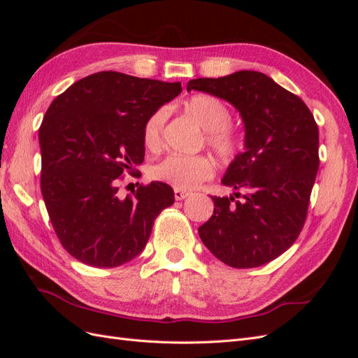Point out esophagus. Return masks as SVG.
Here are the masks:
<instances>
[{
	"mask_svg": "<svg viewBox=\"0 0 358 358\" xmlns=\"http://www.w3.org/2000/svg\"><path fill=\"white\" fill-rule=\"evenodd\" d=\"M189 196H191V192L183 191V189H176V188H175V199H176V200H185V199L189 197Z\"/></svg>",
	"mask_w": 358,
	"mask_h": 358,
	"instance_id": "1",
	"label": "esophagus"
}]
</instances>
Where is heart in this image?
<instances>
[{
  "label": "heart",
  "mask_w": 358,
  "mask_h": 358,
  "mask_svg": "<svg viewBox=\"0 0 358 358\" xmlns=\"http://www.w3.org/2000/svg\"><path fill=\"white\" fill-rule=\"evenodd\" d=\"M188 113L204 129V140L213 154L224 159H233L241 150V136L230 125L231 112L213 95H194L185 104ZM169 112L166 107L155 110L143 125V143L149 150H159L164 145V127ZM215 173L213 162L204 155L171 154L150 169L154 179L164 182L176 189L189 191L209 180Z\"/></svg>",
  "instance_id": "b5f03b06"
}]
</instances>
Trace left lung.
Instances as JSON below:
<instances>
[{"mask_svg":"<svg viewBox=\"0 0 358 358\" xmlns=\"http://www.w3.org/2000/svg\"><path fill=\"white\" fill-rule=\"evenodd\" d=\"M187 90L230 101L246 131V149L222 179L241 192L212 197L213 215L199 227L200 239L230 267L270 263L297 241L306 221L320 167L315 119L300 96L259 71L194 79Z\"/></svg>","mask_w":358,"mask_h":358,"instance_id":"obj_1","label":"left lung"}]
</instances>
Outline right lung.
Listing matches in <instances>:
<instances>
[{
  "label": "right lung",
  "instance_id": "1",
  "mask_svg": "<svg viewBox=\"0 0 358 358\" xmlns=\"http://www.w3.org/2000/svg\"><path fill=\"white\" fill-rule=\"evenodd\" d=\"M180 83L100 71L52 101L40 125V187L62 248L79 262L117 267L146 246L157 216L175 203L162 182L119 196L138 178L146 119L180 94Z\"/></svg>",
  "mask_w": 358,
  "mask_h": 358
}]
</instances>
